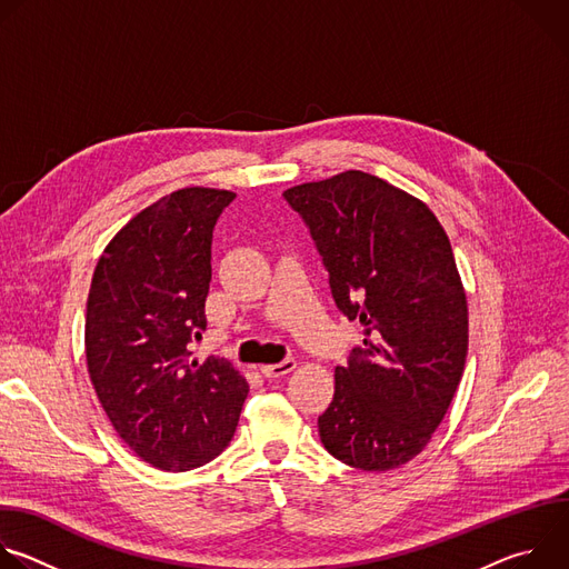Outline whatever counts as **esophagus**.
Returning <instances> with one entry per match:
<instances>
[{
  "label": "esophagus",
  "instance_id": "1",
  "mask_svg": "<svg viewBox=\"0 0 569 569\" xmlns=\"http://www.w3.org/2000/svg\"><path fill=\"white\" fill-rule=\"evenodd\" d=\"M295 367H297V362H295L292 358H286V360H281L279 365H263V367H261V373H263L266 378H281V376L290 373Z\"/></svg>",
  "mask_w": 569,
  "mask_h": 569
}]
</instances>
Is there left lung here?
<instances>
[{
	"label": "left lung",
	"instance_id": "8db88e82",
	"mask_svg": "<svg viewBox=\"0 0 569 569\" xmlns=\"http://www.w3.org/2000/svg\"><path fill=\"white\" fill-rule=\"evenodd\" d=\"M329 270L338 308L365 327L319 439L360 470L415 459L443 421L468 353V303L450 240L419 198L345 171L283 191Z\"/></svg>",
	"mask_w": 569,
	"mask_h": 569
}]
</instances>
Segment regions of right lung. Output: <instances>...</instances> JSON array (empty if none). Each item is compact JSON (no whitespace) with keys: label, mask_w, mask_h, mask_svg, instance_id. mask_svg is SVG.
Listing matches in <instances>:
<instances>
[{"label":"right lung","mask_w":569,"mask_h":569,"mask_svg":"<svg viewBox=\"0 0 569 569\" xmlns=\"http://www.w3.org/2000/svg\"><path fill=\"white\" fill-rule=\"evenodd\" d=\"M224 189L189 187L139 211L103 250L88 297L86 356L126 446L159 470H191L231 441L250 385L229 360H191L207 329L211 238Z\"/></svg>","instance_id":"right-lung-1"}]
</instances>
